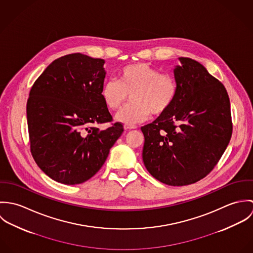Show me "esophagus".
<instances>
[{
	"label": "esophagus",
	"instance_id": "esophagus-1",
	"mask_svg": "<svg viewBox=\"0 0 253 253\" xmlns=\"http://www.w3.org/2000/svg\"><path fill=\"white\" fill-rule=\"evenodd\" d=\"M137 126L134 125H125V129H135Z\"/></svg>",
	"mask_w": 253,
	"mask_h": 253
}]
</instances>
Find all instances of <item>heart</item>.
Masks as SVG:
<instances>
[{
	"mask_svg": "<svg viewBox=\"0 0 253 253\" xmlns=\"http://www.w3.org/2000/svg\"><path fill=\"white\" fill-rule=\"evenodd\" d=\"M176 93L177 83L171 75L144 62L125 66L118 74V81L108 80L101 88V97L110 110L120 108L130 94L131 102L116 115L118 122L126 125L145 121L150 114L153 117L165 114Z\"/></svg>",
	"mask_w": 253,
	"mask_h": 253,
	"instance_id": "obj_1",
	"label": "heart"
}]
</instances>
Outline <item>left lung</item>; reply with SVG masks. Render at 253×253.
<instances>
[{"mask_svg": "<svg viewBox=\"0 0 253 253\" xmlns=\"http://www.w3.org/2000/svg\"><path fill=\"white\" fill-rule=\"evenodd\" d=\"M174 69L176 97L169 109L141 127L142 159L157 180L184 186L206 177L230 142L233 124L223 84L198 61L180 57Z\"/></svg>", "mask_w": 253, "mask_h": 253, "instance_id": "obj_1", "label": "left lung"}]
</instances>
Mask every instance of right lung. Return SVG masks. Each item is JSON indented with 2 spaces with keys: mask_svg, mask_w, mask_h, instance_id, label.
<instances>
[{
  "mask_svg": "<svg viewBox=\"0 0 253 253\" xmlns=\"http://www.w3.org/2000/svg\"><path fill=\"white\" fill-rule=\"evenodd\" d=\"M103 64V59L79 52L64 55L45 68L30 90V151L38 167L59 183L91 178L124 131L122 123L104 130L93 126L113 121L101 97Z\"/></svg>",
  "mask_w": 253,
  "mask_h": 253,
  "instance_id": "right-lung-1",
  "label": "right lung"
}]
</instances>
